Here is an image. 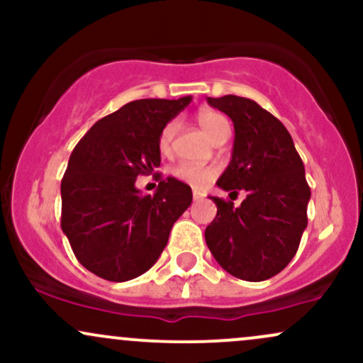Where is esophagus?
Listing matches in <instances>:
<instances>
[{"mask_svg": "<svg viewBox=\"0 0 363 363\" xmlns=\"http://www.w3.org/2000/svg\"><path fill=\"white\" fill-rule=\"evenodd\" d=\"M201 198H203V196L199 194L198 191H194V193H193V199H194V201H199V199H201Z\"/></svg>", "mask_w": 363, "mask_h": 363, "instance_id": "34e87169", "label": "esophagus"}]
</instances>
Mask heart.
<instances>
[{
    "label": "heart",
    "instance_id": "heart-1",
    "mask_svg": "<svg viewBox=\"0 0 363 363\" xmlns=\"http://www.w3.org/2000/svg\"><path fill=\"white\" fill-rule=\"evenodd\" d=\"M196 121L201 126L203 131L210 136L211 141H218L222 138H228L230 135V123L225 118L222 112L213 109H203L196 114ZM177 133V123L176 121H169L164 128H162L160 135H158V150L162 153H167L170 147H172L174 136ZM174 177L179 181L186 182V184L201 189L210 184L215 177V169L203 167V165H193V164H179L172 169Z\"/></svg>",
    "mask_w": 363,
    "mask_h": 363
}]
</instances>
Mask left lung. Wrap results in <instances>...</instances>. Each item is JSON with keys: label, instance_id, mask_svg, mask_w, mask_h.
<instances>
[{"label": "left lung", "instance_id": "left-lung-1", "mask_svg": "<svg viewBox=\"0 0 363 363\" xmlns=\"http://www.w3.org/2000/svg\"><path fill=\"white\" fill-rule=\"evenodd\" d=\"M208 104L225 112L235 129L234 152L216 186L232 194L244 191L240 206L222 198L206 227L208 247L225 272L262 281L285 268L307 227L311 187L286 128L251 99L223 95Z\"/></svg>", "mask_w": 363, "mask_h": 363}]
</instances>
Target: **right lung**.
<instances>
[{
  "label": "right lung",
  "mask_w": 363,
  "mask_h": 363,
  "mask_svg": "<svg viewBox=\"0 0 363 363\" xmlns=\"http://www.w3.org/2000/svg\"><path fill=\"white\" fill-rule=\"evenodd\" d=\"M191 97L141 99L112 112L78 141L61 181V228L77 259L109 281L148 272L176 220L193 201L191 187L162 179L155 194L135 182L160 165L158 135Z\"/></svg>",
  "instance_id": "1"
}]
</instances>
